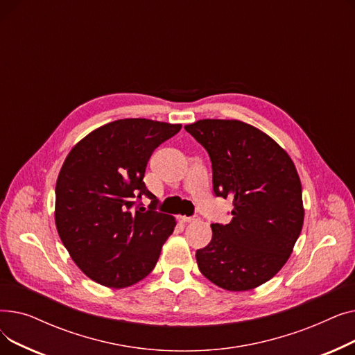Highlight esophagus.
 Wrapping results in <instances>:
<instances>
[{"label":"esophagus","mask_w":355,"mask_h":355,"mask_svg":"<svg viewBox=\"0 0 355 355\" xmlns=\"http://www.w3.org/2000/svg\"><path fill=\"white\" fill-rule=\"evenodd\" d=\"M200 220L198 216H193V217H185V216H180V221L181 223H193V221H197Z\"/></svg>","instance_id":"34e87169"}]
</instances>
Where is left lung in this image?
<instances>
[{"mask_svg": "<svg viewBox=\"0 0 355 355\" xmlns=\"http://www.w3.org/2000/svg\"><path fill=\"white\" fill-rule=\"evenodd\" d=\"M209 153L213 190L233 198L229 225H211V241L196 252L200 272L226 291H249L289 259L304 225L302 185L291 157L257 128L227 119L185 125Z\"/></svg>", "mask_w": 355, "mask_h": 355, "instance_id": "8db88e82", "label": "left lung"}]
</instances>
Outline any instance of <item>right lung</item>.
I'll list each match as a JSON object with an SVG mask.
<instances>
[{
	"label": "right lung",
	"mask_w": 355,
	"mask_h": 355,
	"mask_svg": "<svg viewBox=\"0 0 355 355\" xmlns=\"http://www.w3.org/2000/svg\"><path fill=\"white\" fill-rule=\"evenodd\" d=\"M181 125L132 118L106 123L73 146L55 182V227L79 269L107 288H126L153 272L173 216L155 211L144 182L155 148ZM142 195L148 210L132 209Z\"/></svg>",
	"instance_id": "1"
}]
</instances>
